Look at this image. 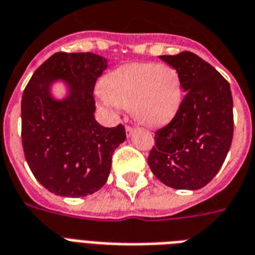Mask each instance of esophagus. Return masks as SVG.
I'll return each mask as SVG.
<instances>
[{"instance_id":"34e87169","label":"esophagus","mask_w":255,"mask_h":255,"mask_svg":"<svg viewBox=\"0 0 255 255\" xmlns=\"http://www.w3.org/2000/svg\"><path fill=\"white\" fill-rule=\"evenodd\" d=\"M125 130H126V135H128V137H130V135H131V134H133V131H134V129L131 128V126H126Z\"/></svg>"}]
</instances>
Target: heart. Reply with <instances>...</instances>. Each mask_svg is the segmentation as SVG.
Instances as JSON below:
<instances>
[{
    "label": "heart",
    "mask_w": 255,
    "mask_h": 255,
    "mask_svg": "<svg viewBox=\"0 0 255 255\" xmlns=\"http://www.w3.org/2000/svg\"><path fill=\"white\" fill-rule=\"evenodd\" d=\"M101 102L109 109H130L142 125L158 128L170 122L182 102L181 77L169 65L137 62L122 65L106 74Z\"/></svg>",
    "instance_id": "b5f03b06"
}]
</instances>
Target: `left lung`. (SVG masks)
Segmentation results:
<instances>
[{"instance_id":"1","label":"left lung","mask_w":255,"mask_h":255,"mask_svg":"<svg viewBox=\"0 0 255 255\" xmlns=\"http://www.w3.org/2000/svg\"><path fill=\"white\" fill-rule=\"evenodd\" d=\"M159 58L178 72L186 94L174 118L155 131L147 163L166 186L197 190L216 177L232 145L230 85L194 53Z\"/></svg>"}]
</instances>
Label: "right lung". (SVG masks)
Here are the masks:
<instances>
[{"label":"right lung","instance_id":"obj_1","mask_svg":"<svg viewBox=\"0 0 255 255\" xmlns=\"http://www.w3.org/2000/svg\"><path fill=\"white\" fill-rule=\"evenodd\" d=\"M108 60L93 53H56L31 76L21 101L23 153L45 189L61 197H85L108 181L112 155L126 139L125 128H104L94 118L93 97ZM68 88L56 100L51 85Z\"/></svg>","mask_w":255,"mask_h":255}]
</instances>
